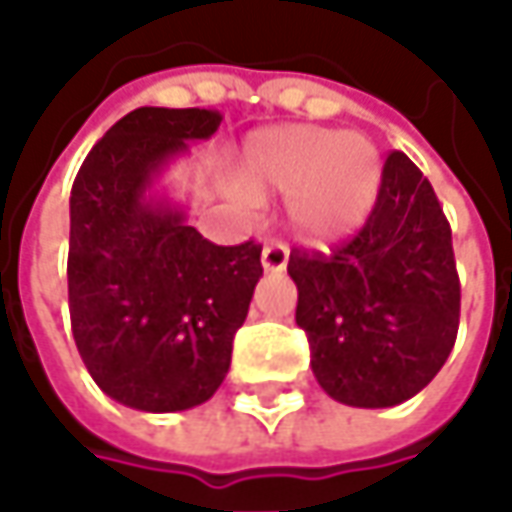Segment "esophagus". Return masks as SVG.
<instances>
[{"instance_id": "1", "label": "esophagus", "mask_w": 512, "mask_h": 512, "mask_svg": "<svg viewBox=\"0 0 512 512\" xmlns=\"http://www.w3.org/2000/svg\"><path fill=\"white\" fill-rule=\"evenodd\" d=\"M287 259H290V250L282 242H267L262 247V267L267 273H282L287 267Z\"/></svg>"}]
</instances>
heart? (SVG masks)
I'll return each instance as SVG.
<instances>
[{
  "label": "heart",
  "instance_id": "heart-1",
  "mask_svg": "<svg viewBox=\"0 0 512 512\" xmlns=\"http://www.w3.org/2000/svg\"><path fill=\"white\" fill-rule=\"evenodd\" d=\"M242 176L251 187H236L242 205H259L256 193H287V216L296 233L330 242L367 219L382 185V159L359 133L282 125L247 142Z\"/></svg>",
  "mask_w": 512,
  "mask_h": 512
}]
</instances>
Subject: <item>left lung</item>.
I'll list each match as a JSON object with an SVG mask.
<instances>
[{"mask_svg": "<svg viewBox=\"0 0 512 512\" xmlns=\"http://www.w3.org/2000/svg\"><path fill=\"white\" fill-rule=\"evenodd\" d=\"M296 325L330 399L393 407L416 396L447 362L462 287L450 225L430 182L393 150L376 207L359 236L330 256L290 253Z\"/></svg>", "mask_w": 512, "mask_h": 512, "instance_id": "obj_1", "label": "left lung"}]
</instances>
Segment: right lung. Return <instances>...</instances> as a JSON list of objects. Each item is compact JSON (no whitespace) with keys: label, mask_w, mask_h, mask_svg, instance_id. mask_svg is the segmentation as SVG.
Here are the masks:
<instances>
[{"label":"right lung","mask_w":512,"mask_h":512,"mask_svg":"<svg viewBox=\"0 0 512 512\" xmlns=\"http://www.w3.org/2000/svg\"><path fill=\"white\" fill-rule=\"evenodd\" d=\"M222 116L136 108L93 145L70 190L73 339L113 402L176 413L225 382L233 336L262 276V247H219L153 187Z\"/></svg>","instance_id":"add662e5"}]
</instances>
